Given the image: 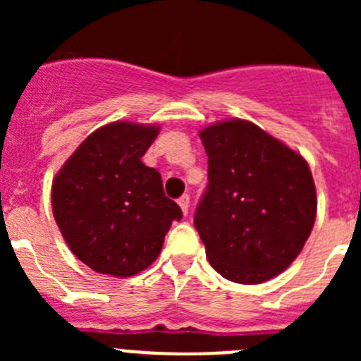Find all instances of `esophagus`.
Segmentation results:
<instances>
[{"mask_svg":"<svg viewBox=\"0 0 361 361\" xmlns=\"http://www.w3.org/2000/svg\"><path fill=\"white\" fill-rule=\"evenodd\" d=\"M178 206H180V209H183L184 215H188V209H190V195H183L180 199L177 200Z\"/></svg>","mask_w":361,"mask_h":361,"instance_id":"34e87169","label":"esophagus"}]
</instances>
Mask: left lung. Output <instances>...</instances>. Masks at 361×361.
Here are the masks:
<instances>
[{"label":"left lung","mask_w":361,"mask_h":361,"mask_svg":"<svg viewBox=\"0 0 361 361\" xmlns=\"http://www.w3.org/2000/svg\"><path fill=\"white\" fill-rule=\"evenodd\" d=\"M208 188L195 224L216 273L262 283L300 255L317 219L307 162L257 124L233 119L200 132Z\"/></svg>","instance_id":"obj_1"}]
</instances>
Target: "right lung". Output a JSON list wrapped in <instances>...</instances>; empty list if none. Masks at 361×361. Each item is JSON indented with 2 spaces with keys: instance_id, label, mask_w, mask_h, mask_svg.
Returning a JSON list of instances; mask_svg holds the SVG:
<instances>
[{
  "instance_id": "right-lung-1",
  "label": "right lung",
  "mask_w": 361,
  "mask_h": 361,
  "mask_svg": "<svg viewBox=\"0 0 361 361\" xmlns=\"http://www.w3.org/2000/svg\"><path fill=\"white\" fill-rule=\"evenodd\" d=\"M159 128L111 123L86 137L52 184L54 219L72 253L97 273L133 276L159 257L178 204L142 164Z\"/></svg>"
}]
</instances>
